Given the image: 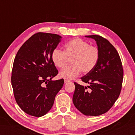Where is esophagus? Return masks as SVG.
I'll return each instance as SVG.
<instances>
[{"label":"esophagus","instance_id":"obj_1","mask_svg":"<svg viewBox=\"0 0 135 135\" xmlns=\"http://www.w3.org/2000/svg\"><path fill=\"white\" fill-rule=\"evenodd\" d=\"M71 81L70 80H69L68 79H67V78H64V82L65 83H67V82H70Z\"/></svg>","mask_w":135,"mask_h":135}]
</instances>
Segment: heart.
<instances>
[{
	"label": "heart",
	"instance_id": "b5f03b06",
	"mask_svg": "<svg viewBox=\"0 0 135 135\" xmlns=\"http://www.w3.org/2000/svg\"><path fill=\"white\" fill-rule=\"evenodd\" d=\"M64 51L55 49L51 54V59L54 65L58 68L64 67L68 57L71 59L72 65L66 66L60 71L59 75L61 78L73 79L82 71L87 74L96 67L100 58L99 49L90 45L81 38H74L65 43Z\"/></svg>",
	"mask_w": 135,
	"mask_h": 135
}]
</instances>
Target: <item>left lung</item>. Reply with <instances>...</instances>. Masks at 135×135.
<instances>
[{
	"mask_svg": "<svg viewBox=\"0 0 135 135\" xmlns=\"http://www.w3.org/2000/svg\"><path fill=\"white\" fill-rule=\"evenodd\" d=\"M95 40L100 58L94 69L81 78L89 84L75 86L73 101L75 107L85 115L98 116L112 107L121 93L124 71L115 48L99 35L85 36ZM91 89L90 93L86 90Z\"/></svg>",
	"mask_w": 135,
	"mask_h": 135,
	"instance_id": "left-lung-1",
	"label": "left lung"
}]
</instances>
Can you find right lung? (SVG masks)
<instances>
[{
  "mask_svg": "<svg viewBox=\"0 0 135 135\" xmlns=\"http://www.w3.org/2000/svg\"><path fill=\"white\" fill-rule=\"evenodd\" d=\"M62 37L38 32L20 48L14 60L11 85L19 107L30 115L41 117L52 107L64 79L51 81L58 74L51 54Z\"/></svg>",
  "mask_w": 135,
  "mask_h": 135,
  "instance_id": "obj_1",
  "label": "right lung"
}]
</instances>
